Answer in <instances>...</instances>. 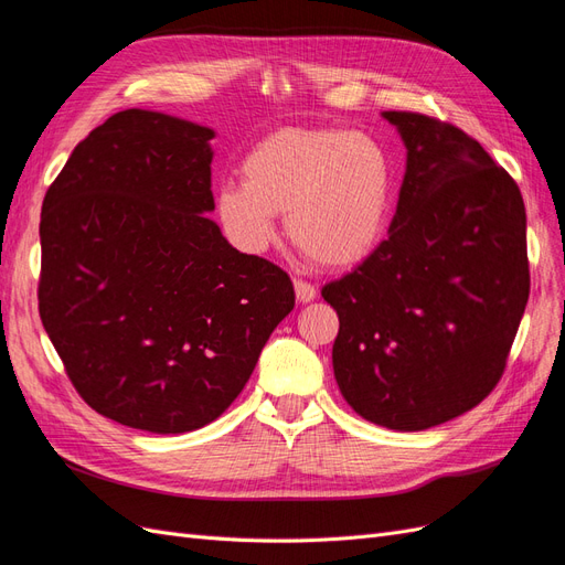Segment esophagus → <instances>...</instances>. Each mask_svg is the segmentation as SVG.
I'll list each match as a JSON object with an SVG mask.
<instances>
[{
	"mask_svg": "<svg viewBox=\"0 0 565 565\" xmlns=\"http://www.w3.org/2000/svg\"><path fill=\"white\" fill-rule=\"evenodd\" d=\"M295 295H297V301L299 303H309V301H313L316 299V295H318V289L311 285V282H306V280H295Z\"/></svg>",
	"mask_w": 565,
	"mask_h": 565,
	"instance_id": "34e87169",
	"label": "esophagus"
}]
</instances>
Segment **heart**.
Masks as SVG:
<instances>
[{"label":"heart","mask_w":565,"mask_h":565,"mask_svg":"<svg viewBox=\"0 0 565 565\" xmlns=\"http://www.w3.org/2000/svg\"><path fill=\"white\" fill-rule=\"evenodd\" d=\"M243 181H221L216 218L231 243L262 254L278 237V214L292 241L324 266H351L380 243L391 212L393 172L367 134L285 127L256 143Z\"/></svg>","instance_id":"obj_1"}]
</instances>
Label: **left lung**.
<instances>
[{"mask_svg": "<svg viewBox=\"0 0 565 565\" xmlns=\"http://www.w3.org/2000/svg\"><path fill=\"white\" fill-rule=\"evenodd\" d=\"M405 146L388 237L322 287L339 316L332 367L358 415L396 431L465 415L500 382L527 292L519 185L476 139L382 113Z\"/></svg>", "mask_w": 565, "mask_h": 565, "instance_id": "1", "label": "left lung"}]
</instances>
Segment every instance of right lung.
<instances>
[{
    "label": "right lung",
    "mask_w": 565,
    "mask_h": 565,
    "mask_svg": "<svg viewBox=\"0 0 565 565\" xmlns=\"http://www.w3.org/2000/svg\"><path fill=\"white\" fill-rule=\"evenodd\" d=\"M214 136L122 110L73 150L42 204L44 330L79 396L148 434L214 422L295 309L287 273L207 216Z\"/></svg>",
    "instance_id": "1"
}]
</instances>
